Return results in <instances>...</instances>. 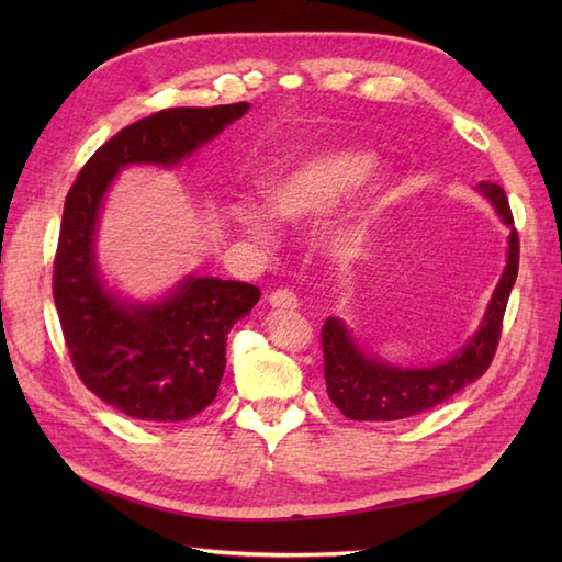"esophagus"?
<instances>
[{"label": "esophagus", "mask_w": 562, "mask_h": 562, "mask_svg": "<svg viewBox=\"0 0 562 562\" xmlns=\"http://www.w3.org/2000/svg\"><path fill=\"white\" fill-rule=\"evenodd\" d=\"M268 302L274 308H290V312H292V308L300 306V300H296V294L292 290H288V288H280V290L270 292Z\"/></svg>", "instance_id": "1"}]
</instances>
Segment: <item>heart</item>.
Here are the masks:
<instances>
[{
    "label": "heart",
    "instance_id": "obj_1",
    "mask_svg": "<svg viewBox=\"0 0 562 562\" xmlns=\"http://www.w3.org/2000/svg\"><path fill=\"white\" fill-rule=\"evenodd\" d=\"M374 159L357 149H326L284 166L262 186V202L272 220L282 224H312L348 198L372 171ZM389 200L384 183H372L352 210L328 232V250L340 260L360 256L372 224ZM236 224L258 244H272L274 232L266 217L250 207L236 210Z\"/></svg>",
    "mask_w": 562,
    "mask_h": 562
}]
</instances>
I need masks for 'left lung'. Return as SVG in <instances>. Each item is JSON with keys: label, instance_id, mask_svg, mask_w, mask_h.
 Returning <instances> with one entry per match:
<instances>
[{"label": "left lung", "instance_id": "8db88e82", "mask_svg": "<svg viewBox=\"0 0 562 562\" xmlns=\"http://www.w3.org/2000/svg\"><path fill=\"white\" fill-rule=\"evenodd\" d=\"M479 190L493 202L503 222L512 226L507 241V266L493 292L491 304H487L481 328L451 360L417 369L393 367L357 348L340 318H328L321 328L328 398L350 420L391 423L420 415L449 401L463 386L473 384L491 367L499 333H503L512 284H515L519 270V236L505 190L491 181H483Z\"/></svg>", "mask_w": 562, "mask_h": 562}]
</instances>
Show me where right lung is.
<instances>
[{"label":"right lung","mask_w":562,"mask_h":562,"mask_svg":"<svg viewBox=\"0 0 562 562\" xmlns=\"http://www.w3.org/2000/svg\"><path fill=\"white\" fill-rule=\"evenodd\" d=\"M246 111L248 103H232L142 117L93 151L67 193L53 296L69 360L83 386L135 420L181 423L207 408L226 367V333L256 306L260 290L188 278L154 304L117 300L93 256L103 195L123 166L183 161Z\"/></svg>","instance_id":"add662e5"}]
</instances>
